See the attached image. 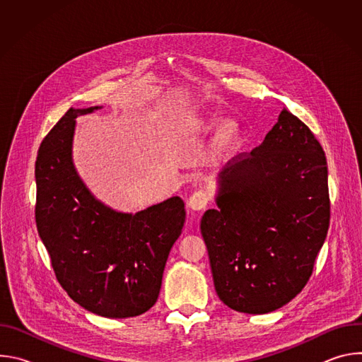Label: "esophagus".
<instances>
[{"label": "esophagus", "mask_w": 362, "mask_h": 362, "mask_svg": "<svg viewBox=\"0 0 362 362\" xmlns=\"http://www.w3.org/2000/svg\"><path fill=\"white\" fill-rule=\"evenodd\" d=\"M209 200H211V193L206 189H199L190 194L187 200V206L192 211H202L208 206Z\"/></svg>", "instance_id": "obj_1"}]
</instances>
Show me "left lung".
<instances>
[{"mask_svg": "<svg viewBox=\"0 0 362 362\" xmlns=\"http://www.w3.org/2000/svg\"><path fill=\"white\" fill-rule=\"evenodd\" d=\"M216 202L200 229L221 300L246 314L288 303L329 228L327 158L314 133L284 109L261 146L226 165Z\"/></svg>", "mask_w": 362, "mask_h": 362, "instance_id": "1", "label": "left lung"}]
</instances>
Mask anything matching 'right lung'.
Segmentation results:
<instances>
[{
    "mask_svg": "<svg viewBox=\"0 0 362 362\" xmlns=\"http://www.w3.org/2000/svg\"><path fill=\"white\" fill-rule=\"evenodd\" d=\"M95 109H70L40 144L37 230L73 300L101 317H137L158 300L169 252L185 223V203L175 196L127 215L91 196L73 166L71 141L76 117Z\"/></svg>",
    "mask_w": 362,
    "mask_h": 362,
    "instance_id": "obj_1",
    "label": "right lung"
}]
</instances>
